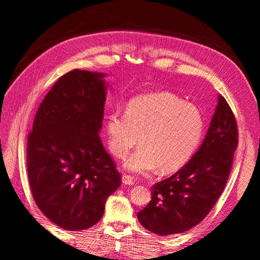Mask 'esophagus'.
<instances>
[{
    "instance_id": "34e87169",
    "label": "esophagus",
    "mask_w": 260,
    "mask_h": 260,
    "mask_svg": "<svg viewBox=\"0 0 260 260\" xmlns=\"http://www.w3.org/2000/svg\"><path fill=\"white\" fill-rule=\"evenodd\" d=\"M121 181L123 184H127V185H133L135 184V181L132 180V178L130 176H127V175H123L121 177Z\"/></svg>"
}]
</instances>
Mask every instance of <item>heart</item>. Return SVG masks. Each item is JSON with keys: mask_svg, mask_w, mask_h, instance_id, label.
<instances>
[{"mask_svg": "<svg viewBox=\"0 0 260 260\" xmlns=\"http://www.w3.org/2000/svg\"><path fill=\"white\" fill-rule=\"evenodd\" d=\"M203 129L199 109L168 92L133 99L124 113L116 109L105 122L107 145L117 158L123 159L139 141L140 147L123 162L136 175L157 167L160 172L182 167L198 147Z\"/></svg>", "mask_w": 260, "mask_h": 260, "instance_id": "obj_1", "label": "heart"}]
</instances>
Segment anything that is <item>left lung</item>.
Instances as JSON below:
<instances>
[{
	"label": "left lung",
	"instance_id": "left-lung-1",
	"mask_svg": "<svg viewBox=\"0 0 260 260\" xmlns=\"http://www.w3.org/2000/svg\"><path fill=\"white\" fill-rule=\"evenodd\" d=\"M238 137L231 108L222 95H218L202 145L175 175L152 187L151 202L138 212L140 223L161 237L183 233L199 224L223 192Z\"/></svg>",
	"mask_w": 260,
	"mask_h": 260
}]
</instances>
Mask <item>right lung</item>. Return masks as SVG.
<instances>
[{
	"label": "right lung",
	"mask_w": 260,
	"mask_h": 260,
	"mask_svg": "<svg viewBox=\"0 0 260 260\" xmlns=\"http://www.w3.org/2000/svg\"><path fill=\"white\" fill-rule=\"evenodd\" d=\"M106 75L76 69L60 77L39 107L27 144V170L42 214L68 231L88 229L104 214L120 175L99 133Z\"/></svg>",
	"instance_id": "1"
}]
</instances>
